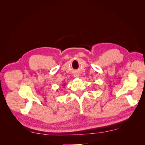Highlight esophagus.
Masks as SVG:
<instances>
[{
	"label": "esophagus",
	"instance_id": "esophagus-1",
	"mask_svg": "<svg viewBox=\"0 0 145 145\" xmlns=\"http://www.w3.org/2000/svg\"><path fill=\"white\" fill-rule=\"evenodd\" d=\"M74 77H76V78H78V77H79V74H78V72H76V73H74Z\"/></svg>",
	"mask_w": 145,
	"mask_h": 145
}]
</instances>
